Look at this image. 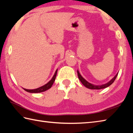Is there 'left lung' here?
<instances>
[{"mask_svg": "<svg viewBox=\"0 0 133 133\" xmlns=\"http://www.w3.org/2000/svg\"><path fill=\"white\" fill-rule=\"evenodd\" d=\"M77 73H78V78H79V80L82 82V83L86 87H87V88H88L89 89H92V90L93 89L94 90H100V89H104V88H106V87H109V86L111 85V84L114 82V81L115 80V79H116V78L117 77L118 74V73H117L116 75H115L113 78L111 79L110 80L109 82H107L106 84H102V85H95V84H91V83L88 82H87L86 79H84L82 77L78 70H77Z\"/></svg>", "mask_w": 133, "mask_h": 133, "instance_id": "obj_1", "label": "left lung"}]
</instances>
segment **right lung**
Wrapping results in <instances>:
<instances>
[{
  "instance_id": "obj_1",
  "label": "right lung",
  "mask_w": 133,
  "mask_h": 133,
  "mask_svg": "<svg viewBox=\"0 0 133 133\" xmlns=\"http://www.w3.org/2000/svg\"><path fill=\"white\" fill-rule=\"evenodd\" d=\"M57 71H58V69L56 70L55 74H54V75L53 77L47 83L44 84V85L42 86L39 87V88L36 89L29 90V89H24V88H23V89L25 90V91H26L29 92H31V93H38V92H42L46 91V90H49V89L51 88V87L54 82L56 74H57Z\"/></svg>"
}]
</instances>
